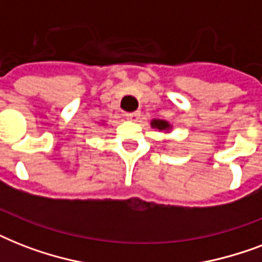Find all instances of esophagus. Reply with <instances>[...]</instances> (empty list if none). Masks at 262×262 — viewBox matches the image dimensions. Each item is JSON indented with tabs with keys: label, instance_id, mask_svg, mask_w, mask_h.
<instances>
[{
	"label": "esophagus",
	"instance_id": "obj_1",
	"mask_svg": "<svg viewBox=\"0 0 262 262\" xmlns=\"http://www.w3.org/2000/svg\"><path fill=\"white\" fill-rule=\"evenodd\" d=\"M140 115H141V113H140V111H135V113H126V114H125V117H126L129 121L137 122V121L140 119Z\"/></svg>",
	"mask_w": 262,
	"mask_h": 262
}]
</instances>
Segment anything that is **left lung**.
<instances>
[{
    "label": "left lung",
    "instance_id": "1",
    "mask_svg": "<svg viewBox=\"0 0 262 262\" xmlns=\"http://www.w3.org/2000/svg\"><path fill=\"white\" fill-rule=\"evenodd\" d=\"M152 126L154 127H158L159 130H167L168 129V123L166 122V121H154L152 122Z\"/></svg>",
    "mask_w": 262,
    "mask_h": 262
}]
</instances>
